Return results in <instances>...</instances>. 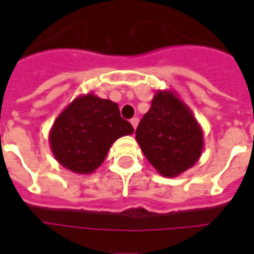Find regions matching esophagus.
Returning a JSON list of instances; mask_svg holds the SVG:
<instances>
[{
    "mask_svg": "<svg viewBox=\"0 0 254 254\" xmlns=\"http://www.w3.org/2000/svg\"><path fill=\"white\" fill-rule=\"evenodd\" d=\"M138 121H139V120L137 119V117H133V119L130 120V124H131V127H134V129H135V127H137V125H138Z\"/></svg>",
    "mask_w": 254,
    "mask_h": 254,
    "instance_id": "1",
    "label": "esophagus"
}]
</instances>
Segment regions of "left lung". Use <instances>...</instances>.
<instances>
[{
    "mask_svg": "<svg viewBox=\"0 0 254 254\" xmlns=\"http://www.w3.org/2000/svg\"><path fill=\"white\" fill-rule=\"evenodd\" d=\"M135 139L150 165L162 177L174 178L191 169L204 149L200 124L177 92H155L150 111L135 130Z\"/></svg>",
    "mask_w": 254,
    "mask_h": 254,
    "instance_id": "obj_1",
    "label": "left lung"
}]
</instances>
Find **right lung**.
Instances as JSON below:
<instances>
[{"mask_svg":"<svg viewBox=\"0 0 254 254\" xmlns=\"http://www.w3.org/2000/svg\"><path fill=\"white\" fill-rule=\"evenodd\" d=\"M134 131L120 116L119 105L93 93L77 96L61 112L50 129L51 151L64 169L92 174L123 135Z\"/></svg>","mask_w":254,"mask_h":254,"instance_id":"1","label":"right lung"}]
</instances>
